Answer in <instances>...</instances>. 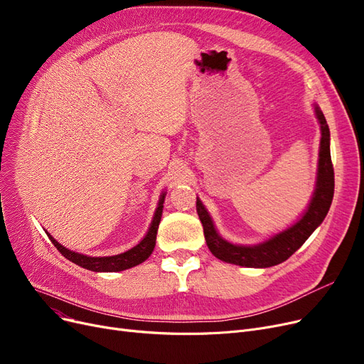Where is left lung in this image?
Instances as JSON below:
<instances>
[{
    "mask_svg": "<svg viewBox=\"0 0 364 364\" xmlns=\"http://www.w3.org/2000/svg\"><path fill=\"white\" fill-rule=\"evenodd\" d=\"M314 113L320 125V147L316 187L304 214L288 228L255 245H237L225 240L215 228L208 209L196 198V211L203 225V235L209 251L218 259L251 269H267L288 259L328 215L333 199L335 176L331 159V131L320 107L314 103Z\"/></svg>",
    "mask_w": 364,
    "mask_h": 364,
    "instance_id": "left-lung-1",
    "label": "left lung"
}]
</instances>
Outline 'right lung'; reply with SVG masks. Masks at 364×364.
<instances>
[{"instance_id": "obj_1", "label": "right lung", "mask_w": 364, "mask_h": 364, "mask_svg": "<svg viewBox=\"0 0 364 364\" xmlns=\"http://www.w3.org/2000/svg\"><path fill=\"white\" fill-rule=\"evenodd\" d=\"M165 196H166V192H162L159 196V200H158L156 211H155V214H153V218H151V223H150V227H149L146 236L136 246H132L131 250H128L122 254H118V255L90 257V255H84L80 252H73L57 242L47 230H46V233H47L48 239L53 242V245L60 251V254L65 258H68L69 261H72L76 265L82 267V269H87V270L95 272V273L122 272V270L131 269V267H136V265L141 264L143 261H146L150 257V254L153 252V250H155L158 227H159L161 217H162Z\"/></svg>"}]
</instances>
